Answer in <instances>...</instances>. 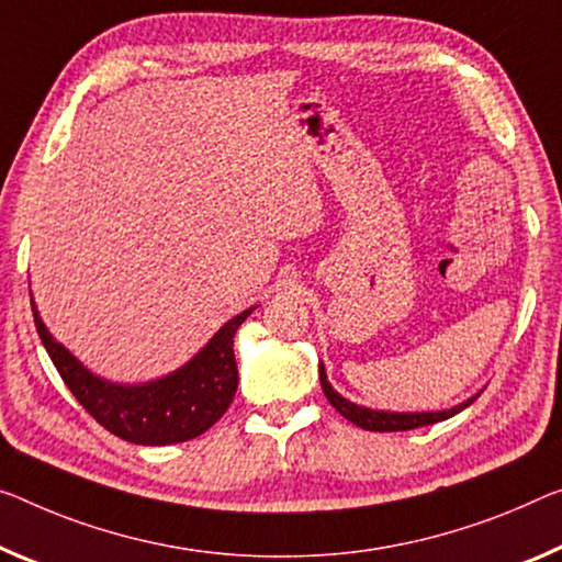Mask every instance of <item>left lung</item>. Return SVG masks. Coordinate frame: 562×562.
I'll return each instance as SVG.
<instances>
[{"instance_id":"1","label":"left lung","mask_w":562,"mask_h":562,"mask_svg":"<svg viewBox=\"0 0 562 562\" xmlns=\"http://www.w3.org/2000/svg\"><path fill=\"white\" fill-rule=\"evenodd\" d=\"M318 379H322V390L326 394V400L331 402V407L339 414H344V417H347L349 422H353L357 427L369 429V431H404V429H417V427L435 425V422L454 417L457 412L470 407V404L480 396V392H477V394H472L470 400L454 404V407H450V409H437V412H386V409L361 407V404L349 402L347 396H341L329 384V379H326V369H324L322 361H318Z\"/></svg>"}]
</instances>
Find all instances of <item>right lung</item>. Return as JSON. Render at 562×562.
<instances>
[{"label": "right lung", "mask_w": 562, "mask_h": 562, "mask_svg": "<svg viewBox=\"0 0 562 562\" xmlns=\"http://www.w3.org/2000/svg\"><path fill=\"white\" fill-rule=\"evenodd\" d=\"M256 311H240L215 331L209 344L166 376L140 384H120L94 374L63 347L42 322L32 299L34 326L67 390L112 435L133 445H176L201 437L231 407L238 386L233 336Z\"/></svg>", "instance_id": "right-lung-1"}]
</instances>
